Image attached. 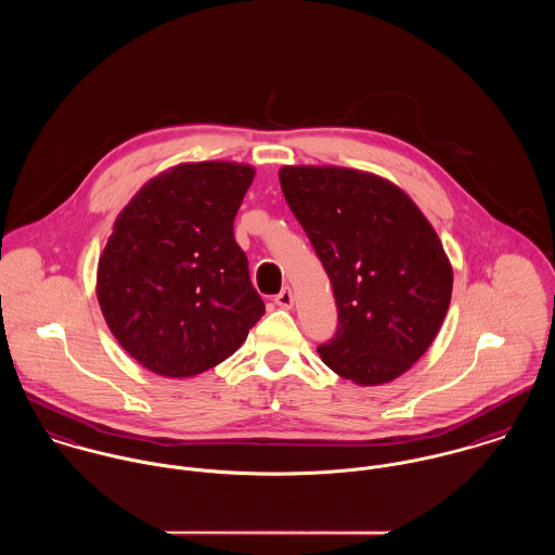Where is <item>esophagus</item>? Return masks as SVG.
Here are the masks:
<instances>
[{"label": "esophagus", "mask_w": 555, "mask_h": 555, "mask_svg": "<svg viewBox=\"0 0 555 555\" xmlns=\"http://www.w3.org/2000/svg\"><path fill=\"white\" fill-rule=\"evenodd\" d=\"M275 304L280 306V308H286V310H291L293 308V304H295V297H293V291L286 286V288H282V293L280 295H275Z\"/></svg>", "instance_id": "34e87169"}]
</instances>
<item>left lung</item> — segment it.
Segmentation results:
<instances>
[{
    "label": "left lung",
    "instance_id": "left-lung-1",
    "mask_svg": "<svg viewBox=\"0 0 555 555\" xmlns=\"http://www.w3.org/2000/svg\"><path fill=\"white\" fill-rule=\"evenodd\" d=\"M286 203L331 280L339 326L322 363L361 387L405 374L447 317L453 267L393 181L344 166H282Z\"/></svg>",
    "mask_w": 555,
    "mask_h": 555
}]
</instances>
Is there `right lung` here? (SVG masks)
Returning <instances> with one entry per match:
<instances>
[{"label": "right lung", "instance_id": "1", "mask_svg": "<svg viewBox=\"0 0 555 555\" xmlns=\"http://www.w3.org/2000/svg\"><path fill=\"white\" fill-rule=\"evenodd\" d=\"M249 164L183 162L150 179L121 209L95 275L119 346L164 378H192L237 352L264 314L233 220Z\"/></svg>", "mask_w": 555, "mask_h": 555}]
</instances>
